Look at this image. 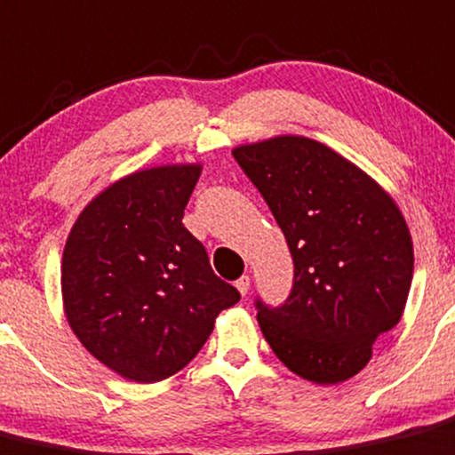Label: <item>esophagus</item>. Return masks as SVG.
<instances>
[{
	"mask_svg": "<svg viewBox=\"0 0 455 455\" xmlns=\"http://www.w3.org/2000/svg\"><path fill=\"white\" fill-rule=\"evenodd\" d=\"M235 286H237V291H240L242 295H246L249 293V286H251V277L249 275H242L240 280L235 282Z\"/></svg>",
	"mask_w": 455,
	"mask_h": 455,
	"instance_id": "34e87169",
	"label": "esophagus"
}]
</instances>
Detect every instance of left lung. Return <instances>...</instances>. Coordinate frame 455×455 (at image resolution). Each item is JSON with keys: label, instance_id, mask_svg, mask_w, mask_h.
I'll return each mask as SVG.
<instances>
[{"label": "left lung", "instance_id": "left-lung-1", "mask_svg": "<svg viewBox=\"0 0 455 455\" xmlns=\"http://www.w3.org/2000/svg\"><path fill=\"white\" fill-rule=\"evenodd\" d=\"M282 228L293 286L280 307L255 299L273 354L315 385L363 371L400 322L413 244L385 188L324 144L280 135L233 151Z\"/></svg>", "mask_w": 455, "mask_h": 455}]
</instances>
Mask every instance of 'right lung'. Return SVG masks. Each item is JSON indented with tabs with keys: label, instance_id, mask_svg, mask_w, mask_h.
I'll use <instances>...</instances> for the list:
<instances>
[{
	"label": "right lung",
	"instance_id": "obj_1",
	"mask_svg": "<svg viewBox=\"0 0 455 455\" xmlns=\"http://www.w3.org/2000/svg\"><path fill=\"white\" fill-rule=\"evenodd\" d=\"M200 171L175 164L126 175L79 213L66 240V320L126 380L157 382L187 367L220 311L240 299L182 224Z\"/></svg>",
	"mask_w": 455,
	"mask_h": 455
}]
</instances>
